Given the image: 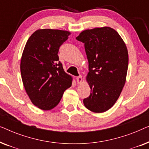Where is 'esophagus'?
Masks as SVG:
<instances>
[{
	"label": "esophagus",
	"mask_w": 149,
	"mask_h": 149,
	"mask_svg": "<svg viewBox=\"0 0 149 149\" xmlns=\"http://www.w3.org/2000/svg\"><path fill=\"white\" fill-rule=\"evenodd\" d=\"M77 83H78V84H81V83H82V81H83L82 77H81V76L77 77Z\"/></svg>",
	"instance_id": "esophagus-1"
}]
</instances>
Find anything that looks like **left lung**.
Here are the masks:
<instances>
[{"label": "left lung", "mask_w": 149, "mask_h": 149, "mask_svg": "<svg viewBox=\"0 0 149 149\" xmlns=\"http://www.w3.org/2000/svg\"><path fill=\"white\" fill-rule=\"evenodd\" d=\"M76 39L84 43L89 62L86 80L91 93L83 104L93 113H104L115 104L125 83L127 47L118 32L110 27L85 30Z\"/></svg>", "instance_id": "1"}]
</instances>
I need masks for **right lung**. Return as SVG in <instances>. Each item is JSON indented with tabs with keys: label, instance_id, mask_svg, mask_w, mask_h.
<instances>
[{
	"label": "right lung",
	"instance_id": "right-lung-1",
	"mask_svg": "<svg viewBox=\"0 0 149 149\" xmlns=\"http://www.w3.org/2000/svg\"><path fill=\"white\" fill-rule=\"evenodd\" d=\"M66 30L39 29L28 38L20 70L25 90L36 107L44 111L56 107L72 78L59 61L60 47L68 38Z\"/></svg>",
	"mask_w": 149,
	"mask_h": 149
}]
</instances>
